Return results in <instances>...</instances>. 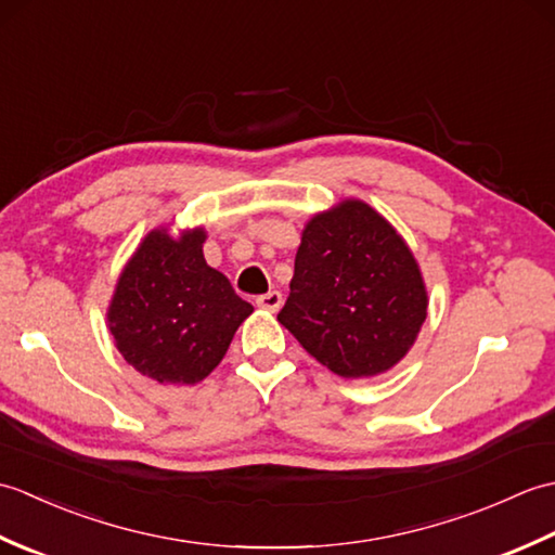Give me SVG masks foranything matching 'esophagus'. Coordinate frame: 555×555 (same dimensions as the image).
<instances>
[{"instance_id":"34e87169","label":"esophagus","mask_w":555,"mask_h":555,"mask_svg":"<svg viewBox=\"0 0 555 555\" xmlns=\"http://www.w3.org/2000/svg\"><path fill=\"white\" fill-rule=\"evenodd\" d=\"M281 302H284V298H281L279 291H269L264 293V296H257L255 305L259 310H267V312H276L281 308Z\"/></svg>"}]
</instances>
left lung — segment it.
Returning a JSON list of instances; mask_svg holds the SVG:
<instances>
[{
  "label": "left lung",
  "instance_id": "1",
  "mask_svg": "<svg viewBox=\"0 0 555 555\" xmlns=\"http://www.w3.org/2000/svg\"><path fill=\"white\" fill-rule=\"evenodd\" d=\"M427 302L398 231L362 199H344L305 227L279 322L326 370L360 379L408 356Z\"/></svg>",
  "mask_w": 555,
  "mask_h": 555
}]
</instances>
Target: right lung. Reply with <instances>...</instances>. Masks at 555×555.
I'll use <instances>...</instances> for the list:
<instances>
[{"mask_svg":"<svg viewBox=\"0 0 555 555\" xmlns=\"http://www.w3.org/2000/svg\"><path fill=\"white\" fill-rule=\"evenodd\" d=\"M203 229L150 231L128 259L107 310L124 360L159 384H197L217 367L253 305L205 262Z\"/></svg>","mask_w":555,"mask_h":555,"instance_id":"1","label":"right lung"}]
</instances>
